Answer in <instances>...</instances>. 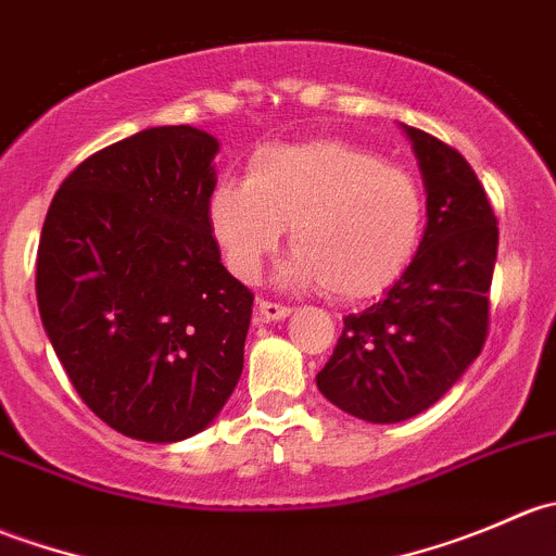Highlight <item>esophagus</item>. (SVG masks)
<instances>
[{"mask_svg": "<svg viewBox=\"0 0 556 556\" xmlns=\"http://www.w3.org/2000/svg\"><path fill=\"white\" fill-rule=\"evenodd\" d=\"M285 317H290V306L274 304V301H261V304H257L255 323H274V319H285Z\"/></svg>", "mask_w": 556, "mask_h": 556, "instance_id": "34e87169", "label": "esophagus"}]
</instances>
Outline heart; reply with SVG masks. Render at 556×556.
<instances>
[{"label": "heart", "instance_id": "obj_1", "mask_svg": "<svg viewBox=\"0 0 556 556\" xmlns=\"http://www.w3.org/2000/svg\"><path fill=\"white\" fill-rule=\"evenodd\" d=\"M425 190L403 166L341 139L263 144L247 179L210 199V231L228 268L255 279L290 226L295 285H323L336 301L382 295L406 274L425 233Z\"/></svg>", "mask_w": 556, "mask_h": 556}]
</instances>
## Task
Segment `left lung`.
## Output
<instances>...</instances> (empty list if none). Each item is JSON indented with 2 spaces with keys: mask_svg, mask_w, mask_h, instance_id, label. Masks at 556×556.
Wrapping results in <instances>:
<instances>
[{
  "mask_svg": "<svg viewBox=\"0 0 556 556\" xmlns=\"http://www.w3.org/2000/svg\"><path fill=\"white\" fill-rule=\"evenodd\" d=\"M428 190L417 257L384 301L344 317L317 387L366 422H403L433 406L479 357L490 330L497 217L468 161L403 126Z\"/></svg>",
  "mask_w": 556,
  "mask_h": 556,
  "instance_id": "left-lung-1",
  "label": "left lung"
}]
</instances>
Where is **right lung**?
Returning a JSON list of instances; mask_svg holds the SVG:
<instances>
[{
	"label": "right lung",
	"instance_id": "1",
	"mask_svg": "<svg viewBox=\"0 0 556 556\" xmlns=\"http://www.w3.org/2000/svg\"><path fill=\"white\" fill-rule=\"evenodd\" d=\"M215 153L201 128H144L88 155L45 215V333L83 403L128 439H190L242 377L252 293L210 231Z\"/></svg>",
	"mask_w": 556,
	"mask_h": 556
}]
</instances>
